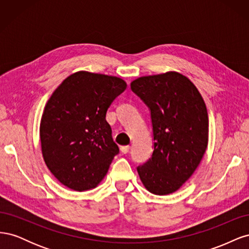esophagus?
<instances>
[{"label": "esophagus", "mask_w": 249, "mask_h": 249, "mask_svg": "<svg viewBox=\"0 0 249 249\" xmlns=\"http://www.w3.org/2000/svg\"><path fill=\"white\" fill-rule=\"evenodd\" d=\"M130 148H131V147H130L129 145H123V146H120V150H122L123 154H127V153H129Z\"/></svg>", "instance_id": "34e87169"}]
</instances>
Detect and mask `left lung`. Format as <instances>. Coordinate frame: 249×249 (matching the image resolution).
<instances>
[{
    "mask_svg": "<svg viewBox=\"0 0 249 249\" xmlns=\"http://www.w3.org/2000/svg\"><path fill=\"white\" fill-rule=\"evenodd\" d=\"M131 89L149 108L154 152L137 167L142 184L157 195L178 190L206 153L209 117L205 101L184 74L168 71L140 77Z\"/></svg>",
    "mask_w": 249,
    "mask_h": 249,
    "instance_id": "8db88e82",
    "label": "left lung"
}]
</instances>
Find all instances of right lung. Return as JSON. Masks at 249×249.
I'll return each mask as SVG.
<instances>
[{
	"label": "right lung",
	"mask_w": 249,
	"mask_h": 249,
	"mask_svg": "<svg viewBox=\"0 0 249 249\" xmlns=\"http://www.w3.org/2000/svg\"><path fill=\"white\" fill-rule=\"evenodd\" d=\"M125 88L120 78L81 71L49 99L40 122L41 152L53 176L70 189H93L119 153L106 113Z\"/></svg>",
	"instance_id": "add662e5"
}]
</instances>
